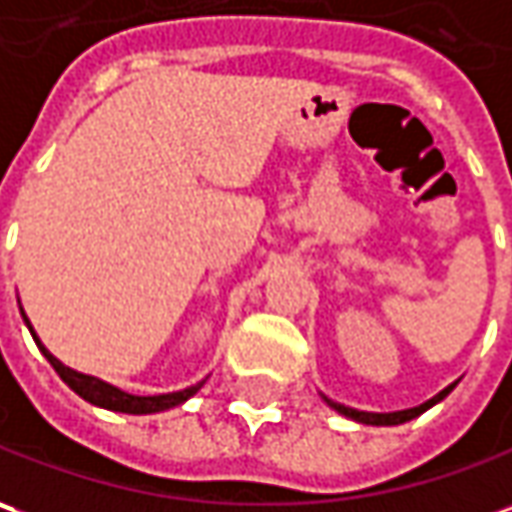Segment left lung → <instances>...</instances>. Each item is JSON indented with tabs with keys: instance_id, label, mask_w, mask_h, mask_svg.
<instances>
[{
	"instance_id": "left-lung-1",
	"label": "left lung",
	"mask_w": 512,
	"mask_h": 512,
	"mask_svg": "<svg viewBox=\"0 0 512 512\" xmlns=\"http://www.w3.org/2000/svg\"><path fill=\"white\" fill-rule=\"evenodd\" d=\"M451 389H454V384L443 389V392H437V395H434V398H429L426 403L412 406V409H403V412H358V409H350V406H344V403H333L330 398H325V403H328V406H333L339 415L350 417V420H358V423H367V426H398V423H406V420H412V417L423 415V412H426V409H431L434 403L443 401Z\"/></svg>"
}]
</instances>
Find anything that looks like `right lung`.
I'll list each match as a JSON object with an SVG mask.
<instances>
[{"instance_id":"right-lung-1","label":"right lung","mask_w":512,"mask_h":512,"mask_svg":"<svg viewBox=\"0 0 512 512\" xmlns=\"http://www.w3.org/2000/svg\"><path fill=\"white\" fill-rule=\"evenodd\" d=\"M24 322H27L30 333H33L38 350L44 353L47 361H50L52 370L61 375V381H64L66 387L75 389L83 401L95 403V406H103V409H111V412H125V415H154V412H165V409H173V406H179V403H184L187 398H193L198 389H201V384H204V381H201V384H196V387H187L182 389V392H168V395H128V392L111 387V384L100 381V378H95V375H83L78 373V370H69L66 364H61L58 358L52 356L44 344L38 342L36 330H33V325H30V319H27V316H24Z\"/></svg>"}]
</instances>
